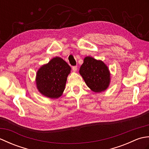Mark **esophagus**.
I'll use <instances>...</instances> for the list:
<instances>
[{
    "label": "esophagus",
    "mask_w": 149,
    "mask_h": 149,
    "mask_svg": "<svg viewBox=\"0 0 149 149\" xmlns=\"http://www.w3.org/2000/svg\"><path fill=\"white\" fill-rule=\"evenodd\" d=\"M72 70L74 71V72H77V66H72Z\"/></svg>",
    "instance_id": "1"
}]
</instances>
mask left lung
Returning <instances> with one entry per match:
<instances>
[{"label":"left lung","mask_w":149,"mask_h":149,"mask_svg":"<svg viewBox=\"0 0 149 149\" xmlns=\"http://www.w3.org/2000/svg\"><path fill=\"white\" fill-rule=\"evenodd\" d=\"M79 74L88 87L95 93L106 90L110 84L111 74L108 66L101 60L91 56L84 58Z\"/></svg>","instance_id":"1"}]
</instances>
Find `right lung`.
Segmentation results:
<instances>
[{"instance_id":"right-lung-1","label":"right lung","mask_w":149,"mask_h":149,"mask_svg":"<svg viewBox=\"0 0 149 149\" xmlns=\"http://www.w3.org/2000/svg\"><path fill=\"white\" fill-rule=\"evenodd\" d=\"M71 68L61 58L55 57L41 66L36 75V86L39 92L50 99H58L65 89Z\"/></svg>"}]
</instances>
